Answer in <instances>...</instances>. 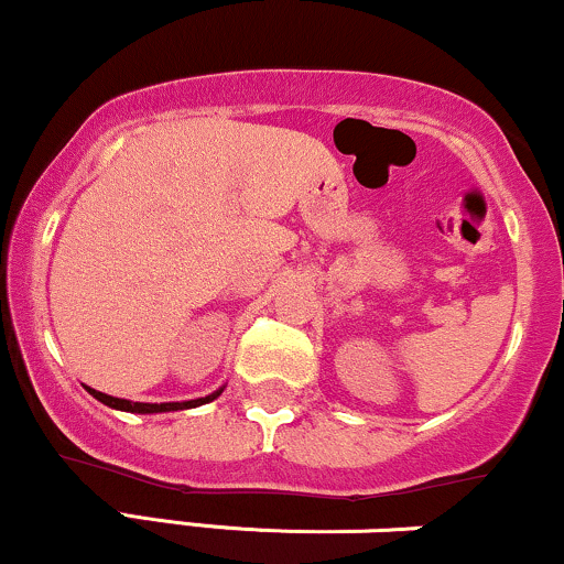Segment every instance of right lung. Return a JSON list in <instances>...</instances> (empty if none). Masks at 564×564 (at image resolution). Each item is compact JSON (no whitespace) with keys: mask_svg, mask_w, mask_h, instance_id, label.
<instances>
[{"mask_svg":"<svg viewBox=\"0 0 564 564\" xmlns=\"http://www.w3.org/2000/svg\"><path fill=\"white\" fill-rule=\"evenodd\" d=\"M86 393L95 395L99 403H105V406L110 409H118V412H131V414H163V412H178V409H195V406H203V403H210L218 395L224 393V386L214 390V393H208L205 399H192V401H165V403H139V401H126V399H116V395H108V393H99V390L84 386Z\"/></svg>","mask_w":564,"mask_h":564,"instance_id":"1","label":"right lung"}]
</instances>
